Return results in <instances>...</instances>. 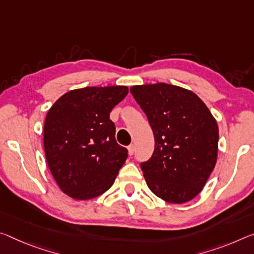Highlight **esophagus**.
<instances>
[{
	"instance_id": "obj_1",
	"label": "esophagus",
	"mask_w": 254,
	"mask_h": 254,
	"mask_svg": "<svg viewBox=\"0 0 254 254\" xmlns=\"http://www.w3.org/2000/svg\"><path fill=\"white\" fill-rule=\"evenodd\" d=\"M127 150H128V155H130V156L133 155L134 154V150H135L134 144H130V146L127 147Z\"/></svg>"
}]
</instances>
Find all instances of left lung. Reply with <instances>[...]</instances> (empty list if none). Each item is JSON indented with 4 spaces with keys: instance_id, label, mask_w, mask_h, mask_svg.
<instances>
[{
    "instance_id": "8db88e82",
    "label": "left lung",
    "mask_w": 254,
    "mask_h": 254,
    "mask_svg": "<svg viewBox=\"0 0 254 254\" xmlns=\"http://www.w3.org/2000/svg\"><path fill=\"white\" fill-rule=\"evenodd\" d=\"M146 113L155 135V150L141 163L148 188L170 203L195 198L214 171L218 126L194 92L159 82L130 88Z\"/></svg>"
}]
</instances>
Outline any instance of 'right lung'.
Returning <instances> with one entry per match:
<instances>
[{
    "label": "right lung",
    "mask_w": 254,
    "mask_h": 254,
    "mask_svg": "<svg viewBox=\"0 0 254 254\" xmlns=\"http://www.w3.org/2000/svg\"><path fill=\"white\" fill-rule=\"evenodd\" d=\"M126 86L67 91L47 112L44 149L55 182L71 198L89 200L110 189L127 158L115 140L110 113L127 95Z\"/></svg>",
    "instance_id": "obj_1"
}]
</instances>
